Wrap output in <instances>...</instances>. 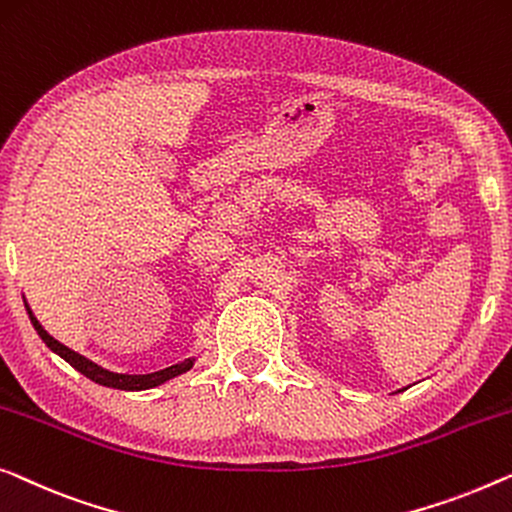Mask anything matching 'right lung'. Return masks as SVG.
I'll return each mask as SVG.
<instances>
[{
    "mask_svg": "<svg viewBox=\"0 0 512 512\" xmlns=\"http://www.w3.org/2000/svg\"><path fill=\"white\" fill-rule=\"evenodd\" d=\"M27 307V314H29V321H32L34 330L39 332V337L46 342V346L50 351H55L59 358H64L66 362L73 369H78L80 374H85L87 379H92L94 383L99 385H106V388H117V390H147V388H157V385L166 383L170 379H175V376H180L184 372H189L191 367H194V358L184 360V362H177V365H170L166 369H159V372H152V374H117V372H108V369H103L96 365V362L87 360L85 355H80L76 351H71L69 346H64L62 342H57L55 337H50L46 330H43V325L36 321V316L32 314V309Z\"/></svg>",
    "mask_w": 512,
    "mask_h": 512,
    "instance_id": "obj_1",
    "label": "right lung"
}]
</instances>
